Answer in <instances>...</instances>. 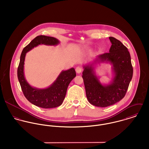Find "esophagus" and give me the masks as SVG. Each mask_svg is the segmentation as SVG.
<instances>
[{"label":"esophagus","instance_id":"obj_1","mask_svg":"<svg viewBox=\"0 0 149 149\" xmlns=\"http://www.w3.org/2000/svg\"><path fill=\"white\" fill-rule=\"evenodd\" d=\"M81 71H82V69L81 68V67L77 66V67L76 68V73H80L81 72Z\"/></svg>","mask_w":149,"mask_h":149}]
</instances>
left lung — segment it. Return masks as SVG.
<instances>
[{
    "mask_svg": "<svg viewBox=\"0 0 149 149\" xmlns=\"http://www.w3.org/2000/svg\"><path fill=\"white\" fill-rule=\"evenodd\" d=\"M109 39L112 43L109 53L98 56L92 64L83 66L82 77L86 96L88 102L95 106L106 107L122 100L132 77L133 68L127 48L112 37ZM101 62L113 65L114 77L109 85H102L94 71V64Z\"/></svg>",
    "mask_w": 149,
    "mask_h": 149,
    "instance_id": "left-lung-1",
    "label": "left lung"
}]
</instances>
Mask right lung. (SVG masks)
<instances>
[{"label": "right lung", "mask_w": 149, "mask_h": 149, "mask_svg": "<svg viewBox=\"0 0 149 149\" xmlns=\"http://www.w3.org/2000/svg\"><path fill=\"white\" fill-rule=\"evenodd\" d=\"M60 43L56 38L45 36H39L33 40L22 50L17 74L22 92L26 98L32 104L43 108H52L60 106L65 99L68 86L76 77L73 68L63 70L54 82L49 87L39 89L33 87L26 81L24 75L25 56L29 51L39 45L54 46Z\"/></svg>", "instance_id": "1"}]
</instances>
